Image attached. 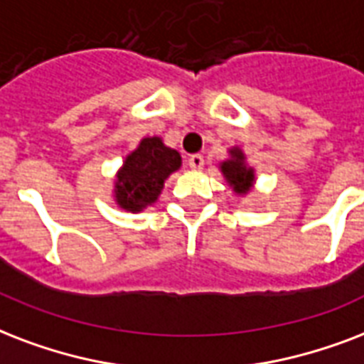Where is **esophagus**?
I'll return each mask as SVG.
<instances>
[{"instance_id":"esophagus-1","label":"esophagus","mask_w":364,"mask_h":364,"mask_svg":"<svg viewBox=\"0 0 364 364\" xmlns=\"http://www.w3.org/2000/svg\"><path fill=\"white\" fill-rule=\"evenodd\" d=\"M188 165H190L193 171H201L203 165H205V159H203L201 154H193V156H190V159H188Z\"/></svg>"}]
</instances>
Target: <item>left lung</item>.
Listing matches in <instances>:
<instances>
[{
	"mask_svg": "<svg viewBox=\"0 0 364 364\" xmlns=\"http://www.w3.org/2000/svg\"><path fill=\"white\" fill-rule=\"evenodd\" d=\"M230 156L232 157L220 165L222 174L237 196H247L255 184V168L245 165V154L239 148H232Z\"/></svg>",
	"mask_w": 364,
	"mask_h": 364,
	"instance_id": "obj_1",
	"label": "left lung"
}]
</instances>
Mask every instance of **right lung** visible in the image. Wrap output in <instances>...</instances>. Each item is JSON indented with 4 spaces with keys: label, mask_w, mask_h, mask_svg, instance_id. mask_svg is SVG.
Listing matches in <instances>:
<instances>
[{
    "label": "right lung",
    "mask_w": 364,
    "mask_h": 364,
    "mask_svg": "<svg viewBox=\"0 0 364 364\" xmlns=\"http://www.w3.org/2000/svg\"><path fill=\"white\" fill-rule=\"evenodd\" d=\"M182 157L159 136L142 138L117 171L114 197L123 210L140 213L157 201L165 180L178 171Z\"/></svg>",
    "instance_id": "right-lung-1"
}]
</instances>
